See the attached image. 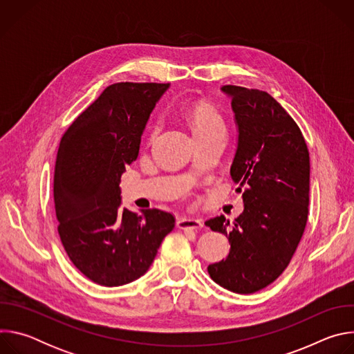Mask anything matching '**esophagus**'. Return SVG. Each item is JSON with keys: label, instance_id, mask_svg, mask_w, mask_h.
Wrapping results in <instances>:
<instances>
[{"label": "esophagus", "instance_id": "34e87169", "mask_svg": "<svg viewBox=\"0 0 354 354\" xmlns=\"http://www.w3.org/2000/svg\"><path fill=\"white\" fill-rule=\"evenodd\" d=\"M176 225L178 228L180 230H197V228H201L203 227V223H201V220H197V218H190V217H182L176 221Z\"/></svg>", "mask_w": 354, "mask_h": 354}]
</instances>
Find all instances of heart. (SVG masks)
<instances>
[{
  "instance_id": "1",
  "label": "heart",
  "mask_w": 354,
  "mask_h": 354,
  "mask_svg": "<svg viewBox=\"0 0 354 354\" xmlns=\"http://www.w3.org/2000/svg\"><path fill=\"white\" fill-rule=\"evenodd\" d=\"M189 122L193 129V133H206L213 130L224 131V122L220 113L207 105H197L189 112ZM158 127H154L153 133H157Z\"/></svg>"
}]
</instances>
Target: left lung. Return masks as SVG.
<instances>
[{
	"label": "left lung",
	"mask_w": 354,
	"mask_h": 354,
	"mask_svg": "<svg viewBox=\"0 0 354 354\" xmlns=\"http://www.w3.org/2000/svg\"><path fill=\"white\" fill-rule=\"evenodd\" d=\"M238 126L231 178L242 192L243 212L206 225L224 234L230 254L209 265L210 277L238 292H257L288 266L304 234L310 203V153L299 127L265 91L224 85Z\"/></svg>",
	"instance_id": "left-lung-1"
}]
</instances>
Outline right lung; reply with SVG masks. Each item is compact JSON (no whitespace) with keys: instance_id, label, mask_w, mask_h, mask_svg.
<instances>
[{"instance_id":"add662e5","label":"right lung","mask_w":354,"mask_h":354,"mask_svg":"<svg viewBox=\"0 0 354 354\" xmlns=\"http://www.w3.org/2000/svg\"><path fill=\"white\" fill-rule=\"evenodd\" d=\"M168 88L112 84L62 137L53 185L57 230L70 261L96 284L118 287L141 277L175 227V217L158 209L122 210L119 186Z\"/></svg>"}]
</instances>
